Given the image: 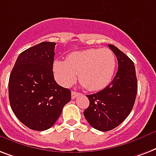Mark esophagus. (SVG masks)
<instances>
[{"label":"esophagus","instance_id":"esophagus-1","mask_svg":"<svg viewBox=\"0 0 156 156\" xmlns=\"http://www.w3.org/2000/svg\"><path fill=\"white\" fill-rule=\"evenodd\" d=\"M80 93H78V92H75V91H72L71 92V97H72V99H75L76 97L79 96Z\"/></svg>","mask_w":156,"mask_h":156}]
</instances>
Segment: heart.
I'll list each match as a JSON object with an SVG mask.
<instances>
[{"instance_id":"heart-1","label":"heart","mask_w":156,"mask_h":156,"mask_svg":"<svg viewBox=\"0 0 156 156\" xmlns=\"http://www.w3.org/2000/svg\"><path fill=\"white\" fill-rule=\"evenodd\" d=\"M116 65L112 51L90 48L70 53L66 60H55L53 71L55 80L61 86H71L78 73L82 86L97 91L105 88L112 81Z\"/></svg>"}]
</instances>
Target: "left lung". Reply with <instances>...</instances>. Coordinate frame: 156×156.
<instances>
[{
	"label": "left lung",
	"instance_id": "obj_1",
	"mask_svg": "<svg viewBox=\"0 0 156 156\" xmlns=\"http://www.w3.org/2000/svg\"><path fill=\"white\" fill-rule=\"evenodd\" d=\"M108 46L117 57V73L105 88L87 95L90 104L83 112L89 124L102 132L112 130L123 122L133 110L137 91L134 63L116 46Z\"/></svg>",
	"mask_w": 156,
	"mask_h": 156
}]
</instances>
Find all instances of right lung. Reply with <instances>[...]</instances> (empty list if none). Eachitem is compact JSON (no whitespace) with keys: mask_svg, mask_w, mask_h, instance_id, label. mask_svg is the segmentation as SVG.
<instances>
[{"mask_svg":"<svg viewBox=\"0 0 156 156\" xmlns=\"http://www.w3.org/2000/svg\"><path fill=\"white\" fill-rule=\"evenodd\" d=\"M55 42L43 41L18 56L9 79V99L19 120L30 129L51 128L71 100L54 79Z\"/></svg>","mask_w":156,"mask_h":156,"instance_id":"add662e5","label":"right lung"}]
</instances>
